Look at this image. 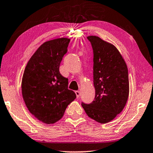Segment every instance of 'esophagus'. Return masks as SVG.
<instances>
[{
    "instance_id": "esophagus-1",
    "label": "esophagus",
    "mask_w": 153,
    "mask_h": 153,
    "mask_svg": "<svg viewBox=\"0 0 153 153\" xmlns=\"http://www.w3.org/2000/svg\"><path fill=\"white\" fill-rule=\"evenodd\" d=\"M76 94L77 97H79V95H80V92H79V91H76Z\"/></svg>"
}]
</instances>
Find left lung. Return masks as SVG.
I'll list each match as a JSON object with an SVG mask.
<instances>
[{
	"label": "left lung",
	"mask_w": 153,
	"mask_h": 153,
	"mask_svg": "<svg viewBox=\"0 0 153 153\" xmlns=\"http://www.w3.org/2000/svg\"><path fill=\"white\" fill-rule=\"evenodd\" d=\"M93 50L94 100L82 102L88 117L104 124L124 109L129 94L128 72L122 55L113 45L95 36H88Z\"/></svg>",
	"instance_id": "1"
}]
</instances>
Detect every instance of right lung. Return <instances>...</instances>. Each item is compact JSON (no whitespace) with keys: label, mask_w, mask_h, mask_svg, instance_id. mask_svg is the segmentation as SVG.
<instances>
[{"label":"right lung","mask_w":153,"mask_h":153,"mask_svg":"<svg viewBox=\"0 0 153 153\" xmlns=\"http://www.w3.org/2000/svg\"><path fill=\"white\" fill-rule=\"evenodd\" d=\"M69 42V38H61L43 43L29 60L22 76V95L27 108L47 124L60 120L76 98V93L68 89V78L59 71Z\"/></svg>","instance_id":"add662e5"}]
</instances>
